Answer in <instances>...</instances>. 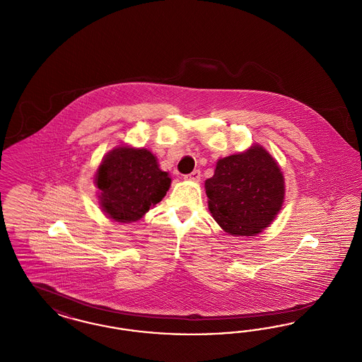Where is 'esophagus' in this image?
I'll return each mask as SVG.
<instances>
[{
    "label": "esophagus",
    "mask_w": 362,
    "mask_h": 362,
    "mask_svg": "<svg viewBox=\"0 0 362 362\" xmlns=\"http://www.w3.org/2000/svg\"><path fill=\"white\" fill-rule=\"evenodd\" d=\"M199 170H194L191 174L185 175V180H189V182H199Z\"/></svg>",
    "instance_id": "obj_1"
}]
</instances>
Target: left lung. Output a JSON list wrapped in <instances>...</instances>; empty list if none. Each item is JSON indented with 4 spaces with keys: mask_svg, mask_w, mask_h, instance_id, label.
Returning a JSON list of instances; mask_svg holds the SVG:
<instances>
[{
    "mask_svg": "<svg viewBox=\"0 0 362 362\" xmlns=\"http://www.w3.org/2000/svg\"><path fill=\"white\" fill-rule=\"evenodd\" d=\"M204 188L215 222L235 237H252L269 227L285 198L284 174L258 144L219 159Z\"/></svg>",
    "mask_w": 362,
    "mask_h": 362,
    "instance_id": "left-lung-1",
    "label": "left lung"
}]
</instances>
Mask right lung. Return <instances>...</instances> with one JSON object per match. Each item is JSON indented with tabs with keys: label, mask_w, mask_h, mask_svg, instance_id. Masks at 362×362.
<instances>
[{
	"label": "right lung",
	"mask_w": 362,
	"mask_h": 362,
	"mask_svg": "<svg viewBox=\"0 0 362 362\" xmlns=\"http://www.w3.org/2000/svg\"><path fill=\"white\" fill-rule=\"evenodd\" d=\"M101 210L116 222L129 223L165 197L171 177L146 148L119 146L108 152L95 175Z\"/></svg>",
	"instance_id": "1"
}]
</instances>
